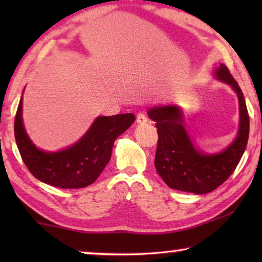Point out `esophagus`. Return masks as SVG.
Here are the masks:
<instances>
[{
	"instance_id": "obj_1",
	"label": "esophagus",
	"mask_w": 262,
	"mask_h": 262,
	"mask_svg": "<svg viewBox=\"0 0 262 262\" xmlns=\"http://www.w3.org/2000/svg\"><path fill=\"white\" fill-rule=\"evenodd\" d=\"M137 124H145L146 121H148V118H146V116L145 114H143V113H138L137 114Z\"/></svg>"
}]
</instances>
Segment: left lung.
<instances>
[{"label":"left lung","instance_id":"8db88e82","mask_svg":"<svg viewBox=\"0 0 262 262\" xmlns=\"http://www.w3.org/2000/svg\"><path fill=\"white\" fill-rule=\"evenodd\" d=\"M213 74L217 80L234 89L239 107L237 136L222 151L206 154L195 148L186 130L184 113L179 106H156L148 111L149 118L156 123L159 134L156 170L173 189L195 194L212 192L232 174L246 150L249 136V116L245 96L224 64H220Z\"/></svg>","mask_w":262,"mask_h":262}]
</instances>
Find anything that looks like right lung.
<instances>
[{
	"mask_svg": "<svg viewBox=\"0 0 262 262\" xmlns=\"http://www.w3.org/2000/svg\"><path fill=\"white\" fill-rule=\"evenodd\" d=\"M135 119L132 113L98 117L75 144L59 151H45L33 144L25 130L21 98L14 134L23 161L34 178L59 188H83L102 173L111 160L114 141Z\"/></svg>",
	"mask_w": 262,
	"mask_h": 262,
	"instance_id": "1",
	"label": "right lung"
}]
</instances>
